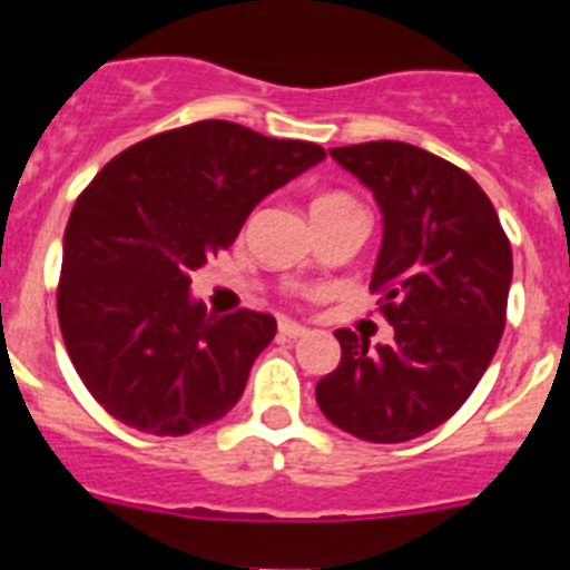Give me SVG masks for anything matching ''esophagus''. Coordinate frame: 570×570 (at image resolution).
Listing matches in <instances>:
<instances>
[{
  "instance_id": "esophagus-1",
  "label": "esophagus",
  "mask_w": 570,
  "mask_h": 570,
  "mask_svg": "<svg viewBox=\"0 0 570 570\" xmlns=\"http://www.w3.org/2000/svg\"><path fill=\"white\" fill-rule=\"evenodd\" d=\"M279 334H282V336H288V340H299V336L308 334V328H305V325H299V322L282 320V322H279Z\"/></svg>"
}]
</instances>
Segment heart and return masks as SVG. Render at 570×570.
<instances>
[{
    "mask_svg": "<svg viewBox=\"0 0 570 570\" xmlns=\"http://www.w3.org/2000/svg\"><path fill=\"white\" fill-rule=\"evenodd\" d=\"M316 203H351V199H347V196H340V194H328V196H320Z\"/></svg>",
    "mask_w": 570,
    "mask_h": 570,
    "instance_id": "obj_1",
    "label": "heart"
}]
</instances>
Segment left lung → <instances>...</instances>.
Wrapping results in <instances>:
<instances>
[{
  "label": "left lung",
  "mask_w": 570,
  "mask_h": 570,
  "mask_svg": "<svg viewBox=\"0 0 570 570\" xmlns=\"http://www.w3.org/2000/svg\"><path fill=\"white\" fill-rule=\"evenodd\" d=\"M382 210L371 291L394 325L391 345L340 328L342 360L316 382L336 428L367 442H407L460 411L505 331L511 242L485 190L407 142L331 148Z\"/></svg>",
  "instance_id": "obj_1"
}]
</instances>
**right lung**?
<instances>
[{"label": "right lung", "instance_id": "add662e5", "mask_svg": "<svg viewBox=\"0 0 570 570\" xmlns=\"http://www.w3.org/2000/svg\"><path fill=\"white\" fill-rule=\"evenodd\" d=\"M322 159L314 142L205 119L150 136L94 176L65 228L57 311L79 380L110 416L183 436L239 402L276 320L208 314L190 274Z\"/></svg>", "mask_w": 570, "mask_h": 570}]
</instances>
